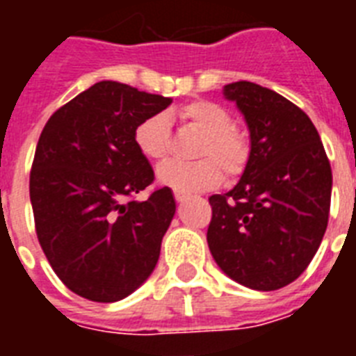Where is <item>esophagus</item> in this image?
I'll use <instances>...</instances> for the list:
<instances>
[{"label": "esophagus", "instance_id": "esophagus-1", "mask_svg": "<svg viewBox=\"0 0 356 356\" xmlns=\"http://www.w3.org/2000/svg\"><path fill=\"white\" fill-rule=\"evenodd\" d=\"M173 195H175V200H177L179 203H183V201H186L190 197L188 192H179V190H175V192H173Z\"/></svg>", "mask_w": 356, "mask_h": 356}]
</instances>
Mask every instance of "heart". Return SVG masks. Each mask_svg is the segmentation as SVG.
<instances>
[{"instance_id": "b5f03b06", "label": "heart", "mask_w": 356, "mask_h": 356, "mask_svg": "<svg viewBox=\"0 0 356 356\" xmlns=\"http://www.w3.org/2000/svg\"><path fill=\"white\" fill-rule=\"evenodd\" d=\"M179 120L201 134L195 147L200 161H168L159 166L156 179L179 192H197L214 188L227 177L245 172L251 159V140L236 127L227 108L214 102L197 99L179 111ZM134 145L149 161H162L170 149L166 122L162 116H149L134 129Z\"/></svg>"}]
</instances>
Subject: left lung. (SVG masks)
I'll use <instances>...</instances> for the list:
<instances>
[{"mask_svg":"<svg viewBox=\"0 0 356 356\" xmlns=\"http://www.w3.org/2000/svg\"><path fill=\"white\" fill-rule=\"evenodd\" d=\"M248 122L251 159L227 194L209 197L207 242L216 264L253 290H279L314 259L331 211V162L307 114L281 94L225 85Z\"/></svg>","mask_w":356,"mask_h":356,"instance_id":"left-lung-1","label":"left lung"}]
</instances>
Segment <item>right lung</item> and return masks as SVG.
<instances>
[{
  "instance_id": "1",
  "label": "right lung",
  "mask_w": 356,
  "mask_h": 356,
  "mask_svg": "<svg viewBox=\"0 0 356 356\" xmlns=\"http://www.w3.org/2000/svg\"><path fill=\"white\" fill-rule=\"evenodd\" d=\"M170 97L102 81L53 113L31 166L29 195L40 248L57 277L81 298L113 303L155 270L175 214L134 145V129Z\"/></svg>"
}]
</instances>
